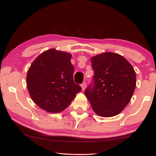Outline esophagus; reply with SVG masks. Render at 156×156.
Segmentation results:
<instances>
[{
    "label": "esophagus",
    "instance_id": "34e87169",
    "mask_svg": "<svg viewBox=\"0 0 156 156\" xmlns=\"http://www.w3.org/2000/svg\"><path fill=\"white\" fill-rule=\"evenodd\" d=\"M80 86H81V88H82V90L84 91L85 89H86V83H83L80 85Z\"/></svg>",
    "mask_w": 156,
    "mask_h": 156
}]
</instances>
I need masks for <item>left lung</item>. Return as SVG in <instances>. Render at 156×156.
I'll use <instances>...</instances> for the list:
<instances>
[{"label": "left lung", "instance_id": "8db88e82", "mask_svg": "<svg viewBox=\"0 0 156 156\" xmlns=\"http://www.w3.org/2000/svg\"><path fill=\"white\" fill-rule=\"evenodd\" d=\"M93 83L85 95L95 113L104 118L119 114L130 102L136 86L131 64L118 53L107 52L91 57Z\"/></svg>", "mask_w": 156, "mask_h": 156}]
</instances>
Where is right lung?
I'll return each instance as SVG.
<instances>
[{
    "label": "right lung",
    "instance_id": "obj_1",
    "mask_svg": "<svg viewBox=\"0 0 156 156\" xmlns=\"http://www.w3.org/2000/svg\"><path fill=\"white\" fill-rule=\"evenodd\" d=\"M71 54L51 48L43 52L27 73L26 84L31 98L45 111L65 110L81 88L73 81Z\"/></svg>",
    "mask_w": 156,
    "mask_h": 156
}]
</instances>
